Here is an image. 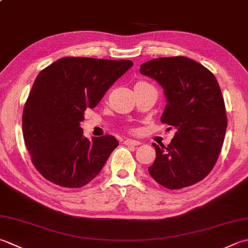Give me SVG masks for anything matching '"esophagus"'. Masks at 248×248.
I'll use <instances>...</instances> for the list:
<instances>
[{
  "label": "esophagus",
  "mask_w": 248,
  "mask_h": 248,
  "mask_svg": "<svg viewBox=\"0 0 248 248\" xmlns=\"http://www.w3.org/2000/svg\"><path fill=\"white\" fill-rule=\"evenodd\" d=\"M124 144L125 145H131V146H138V145L140 144V142H139V140H135L128 139V140H124Z\"/></svg>",
  "instance_id": "esophagus-1"
}]
</instances>
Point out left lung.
Wrapping results in <instances>:
<instances>
[{
	"label": "left lung",
	"mask_w": 248,
	"mask_h": 248,
	"mask_svg": "<svg viewBox=\"0 0 248 248\" xmlns=\"http://www.w3.org/2000/svg\"><path fill=\"white\" fill-rule=\"evenodd\" d=\"M140 72L162 87L167 105L161 121L176 130L168 146L153 144L156 159L148 168L150 176L169 189L202 181L215 166L227 130L215 76L185 57L157 58L143 63Z\"/></svg>",
	"instance_id": "8db88e82"
}]
</instances>
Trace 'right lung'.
I'll return each mask as SVG.
<instances>
[{"mask_svg": "<svg viewBox=\"0 0 248 248\" xmlns=\"http://www.w3.org/2000/svg\"><path fill=\"white\" fill-rule=\"evenodd\" d=\"M130 60L65 57L37 75L24 105L23 138L34 167L58 186L79 188L93 179L119 143L113 135L87 139L80 123L99 104Z\"/></svg>", "mask_w": 248, "mask_h": 248, "instance_id": "1", "label": "right lung"}]
</instances>
